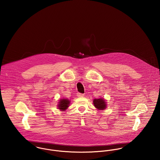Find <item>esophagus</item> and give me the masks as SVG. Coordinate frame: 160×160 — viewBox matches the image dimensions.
Segmentation results:
<instances>
[{"mask_svg": "<svg viewBox=\"0 0 160 160\" xmlns=\"http://www.w3.org/2000/svg\"><path fill=\"white\" fill-rule=\"evenodd\" d=\"M77 95H78V97H82L84 96V94H83V93H77Z\"/></svg>", "mask_w": 160, "mask_h": 160, "instance_id": "obj_1", "label": "esophagus"}]
</instances>
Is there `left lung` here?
<instances>
[{"instance_id":"1","label":"left lung","mask_w":160,"mask_h":160,"mask_svg":"<svg viewBox=\"0 0 160 160\" xmlns=\"http://www.w3.org/2000/svg\"><path fill=\"white\" fill-rule=\"evenodd\" d=\"M93 103L95 107L100 110H103L107 108V103L105 102V100L103 98L93 99Z\"/></svg>"}]
</instances>
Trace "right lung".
<instances>
[{
  "label": "right lung",
  "mask_w": 160,
  "mask_h": 160,
  "mask_svg": "<svg viewBox=\"0 0 160 160\" xmlns=\"http://www.w3.org/2000/svg\"><path fill=\"white\" fill-rule=\"evenodd\" d=\"M69 103H70V101L68 99H65V98L60 99L58 104V108L62 112H63L68 108Z\"/></svg>",
  "instance_id": "right-lung-1"
}]
</instances>
